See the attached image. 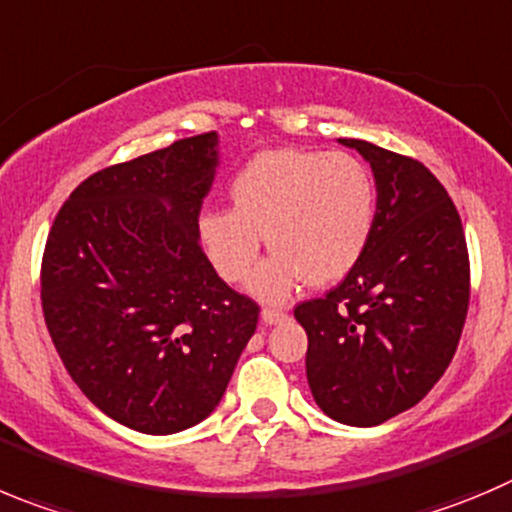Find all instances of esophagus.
<instances>
[{
    "label": "esophagus",
    "mask_w": 512,
    "mask_h": 512,
    "mask_svg": "<svg viewBox=\"0 0 512 512\" xmlns=\"http://www.w3.org/2000/svg\"><path fill=\"white\" fill-rule=\"evenodd\" d=\"M285 318H288V310H283V308H265V310H262V321L270 323V326H275V323H283Z\"/></svg>",
    "instance_id": "obj_1"
}]
</instances>
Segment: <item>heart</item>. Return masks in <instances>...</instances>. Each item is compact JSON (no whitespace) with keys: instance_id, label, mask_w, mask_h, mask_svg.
<instances>
[{"instance_id":"obj_1","label":"heart","mask_w":512,"mask_h":512,"mask_svg":"<svg viewBox=\"0 0 512 512\" xmlns=\"http://www.w3.org/2000/svg\"><path fill=\"white\" fill-rule=\"evenodd\" d=\"M232 209H204L197 237L227 285L250 280L262 250L272 252L252 278V293L280 300L305 278L331 285L364 255L376 222V184L348 154L275 148L252 156L229 181Z\"/></svg>"}]
</instances>
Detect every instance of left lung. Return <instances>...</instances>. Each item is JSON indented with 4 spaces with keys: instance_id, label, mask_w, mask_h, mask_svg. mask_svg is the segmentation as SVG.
I'll return each instance as SVG.
<instances>
[{
    "instance_id": "8db88e82",
    "label": "left lung",
    "mask_w": 512,
    "mask_h": 512,
    "mask_svg": "<svg viewBox=\"0 0 512 512\" xmlns=\"http://www.w3.org/2000/svg\"><path fill=\"white\" fill-rule=\"evenodd\" d=\"M374 169L376 222L364 255L323 298L295 305L305 371L331 419L376 427L429 394L450 366L470 305L460 212L412 156L341 138Z\"/></svg>"
}]
</instances>
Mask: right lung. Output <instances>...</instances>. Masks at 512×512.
<instances>
[{"label": "right lung", "mask_w": 512, "mask_h": 512, "mask_svg": "<svg viewBox=\"0 0 512 512\" xmlns=\"http://www.w3.org/2000/svg\"><path fill=\"white\" fill-rule=\"evenodd\" d=\"M217 133L80 181L45 242L47 331L78 389L143 434H174L214 412L260 305L209 265L197 219Z\"/></svg>", "instance_id": "right-lung-1"}]
</instances>
